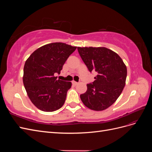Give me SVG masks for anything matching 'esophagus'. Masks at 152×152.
Here are the masks:
<instances>
[{
    "label": "esophagus",
    "mask_w": 152,
    "mask_h": 152,
    "mask_svg": "<svg viewBox=\"0 0 152 152\" xmlns=\"http://www.w3.org/2000/svg\"><path fill=\"white\" fill-rule=\"evenodd\" d=\"M72 84L74 86H77L79 83H78V82H75V81H72Z\"/></svg>",
    "instance_id": "34e87169"
}]
</instances>
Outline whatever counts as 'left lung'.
Segmentation results:
<instances>
[{"mask_svg": "<svg viewBox=\"0 0 152 152\" xmlns=\"http://www.w3.org/2000/svg\"><path fill=\"white\" fill-rule=\"evenodd\" d=\"M89 72H96L93 84L80 97L86 107L95 111L108 108L116 102L126 85L127 68L122 58L104 47H77Z\"/></svg>", "mask_w": 152, "mask_h": 152, "instance_id": "obj_1", "label": "left lung"}]
</instances>
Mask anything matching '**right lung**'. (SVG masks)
<instances>
[{"mask_svg":"<svg viewBox=\"0 0 152 152\" xmlns=\"http://www.w3.org/2000/svg\"><path fill=\"white\" fill-rule=\"evenodd\" d=\"M77 47L62 42L45 44L36 49L25 61L23 82L27 95L35 107L44 112L62 107L71 82L57 79L64 64Z\"/></svg>","mask_w":152,"mask_h":152,"instance_id":"right-lung-1","label":"right lung"}]
</instances>
